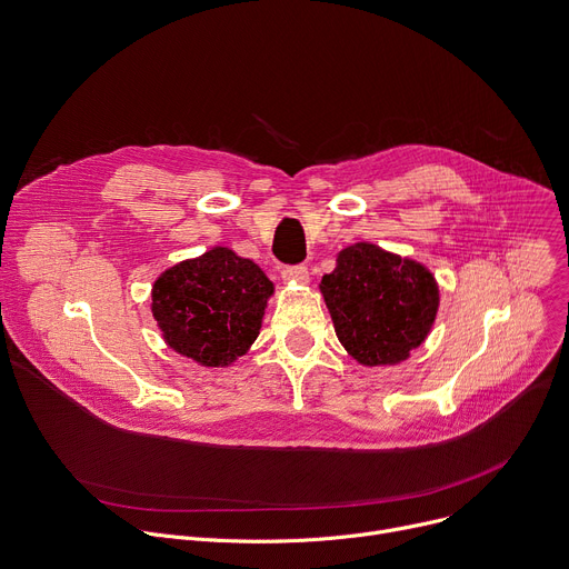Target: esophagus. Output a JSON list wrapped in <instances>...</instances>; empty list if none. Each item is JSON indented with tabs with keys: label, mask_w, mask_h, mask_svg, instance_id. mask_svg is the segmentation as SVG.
Masks as SVG:
<instances>
[{
	"label": "esophagus",
	"mask_w": 569,
	"mask_h": 569,
	"mask_svg": "<svg viewBox=\"0 0 569 569\" xmlns=\"http://www.w3.org/2000/svg\"><path fill=\"white\" fill-rule=\"evenodd\" d=\"M281 277L283 281L288 283H308L310 281V272L306 266H290V268H283L281 270Z\"/></svg>",
	"instance_id": "obj_1"
}]
</instances>
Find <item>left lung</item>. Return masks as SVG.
I'll list each match as a JSON object with an SVG mask.
<instances>
[{"mask_svg":"<svg viewBox=\"0 0 569 569\" xmlns=\"http://www.w3.org/2000/svg\"><path fill=\"white\" fill-rule=\"evenodd\" d=\"M319 290L338 340L365 367L408 360L426 342L439 310V286L423 263L367 240L338 254Z\"/></svg>","mask_w":569,"mask_h":569,"instance_id":"8db88e82","label":"left lung"}]
</instances>
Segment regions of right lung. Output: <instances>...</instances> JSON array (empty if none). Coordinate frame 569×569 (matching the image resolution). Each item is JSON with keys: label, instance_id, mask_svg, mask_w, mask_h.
<instances>
[{"label": "right lung", "instance_id": "obj_1", "mask_svg": "<svg viewBox=\"0 0 569 569\" xmlns=\"http://www.w3.org/2000/svg\"><path fill=\"white\" fill-rule=\"evenodd\" d=\"M274 283L250 259L216 246L152 283V317L164 342L202 367H229L259 338Z\"/></svg>", "mask_w": 569, "mask_h": 569}]
</instances>
